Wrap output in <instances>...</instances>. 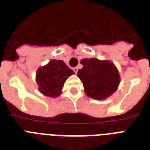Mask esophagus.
<instances>
[{"mask_svg": "<svg viewBox=\"0 0 150 150\" xmlns=\"http://www.w3.org/2000/svg\"><path fill=\"white\" fill-rule=\"evenodd\" d=\"M73 71H74L75 74H76V73L78 72V68H77V67H75V68H73Z\"/></svg>", "mask_w": 150, "mask_h": 150, "instance_id": "34e87169", "label": "esophagus"}]
</instances>
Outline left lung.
<instances>
[{
  "label": "left lung",
  "instance_id": "left-lung-1",
  "mask_svg": "<svg viewBox=\"0 0 150 150\" xmlns=\"http://www.w3.org/2000/svg\"><path fill=\"white\" fill-rule=\"evenodd\" d=\"M83 65L78 71L85 93L95 100H103L116 91L120 83L118 71L114 64L97 58L82 59Z\"/></svg>",
  "mask_w": 150,
  "mask_h": 150
}]
</instances>
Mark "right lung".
I'll return each mask as SVG.
<instances>
[{"label":"right lung","mask_w":150,"mask_h":150,"mask_svg":"<svg viewBox=\"0 0 150 150\" xmlns=\"http://www.w3.org/2000/svg\"><path fill=\"white\" fill-rule=\"evenodd\" d=\"M74 74L71 69L61 60H51L47 65L37 70L36 77L41 93L50 97L61 95V90L70 75Z\"/></svg>","instance_id":"right-lung-1"}]
</instances>
